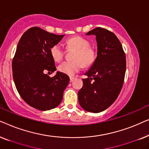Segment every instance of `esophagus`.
Segmentation results:
<instances>
[{
	"label": "esophagus",
	"mask_w": 149,
	"mask_h": 149,
	"mask_svg": "<svg viewBox=\"0 0 149 149\" xmlns=\"http://www.w3.org/2000/svg\"><path fill=\"white\" fill-rule=\"evenodd\" d=\"M74 77H70V82H72V81H74Z\"/></svg>",
	"instance_id": "1"
}]
</instances>
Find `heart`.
Returning <instances> with one entry per match:
<instances>
[{
  "instance_id": "obj_1",
  "label": "heart",
  "mask_w": 149,
  "mask_h": 149,
  "mask_svg": "<svg viewBox=\"0 0 149 149\" xmlns=\"http://www.w3.org/2000/svg\"><path fill=\"white\" fill-rule=\"evenodd\" d=\"M66 48L68 49H75L72 56V61H66L58 66V70L65 74L72 76L79 72L85 66H89L93 62L95 59V53L89 47L88 40L81 36H76L68 38L66 41ZM50 54L52 58L57 62L62 60L64 56V51L60 44H56L50 49Z\"/></svg>"
}]
</instances>
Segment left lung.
<instances>
[{
  "mask_svg": "<svg viewBox=\"0 0 149 149\" xmlns=\"http://www.w3.org/2000/svg\"><path fill=\"white\" fill-rule=\"evenodd\" d=\"M86 35H95L97 57L85 73L83 85L78 92L79 104L90 113H100L117 98L123 87L126 70L125 54L113 32L95 28Z\"/></svg>",
  "mask_w": 149,
  "mask_h": 149,
  "instance_id": "obj_1",
  "label": "left lung"
}]
</instances>
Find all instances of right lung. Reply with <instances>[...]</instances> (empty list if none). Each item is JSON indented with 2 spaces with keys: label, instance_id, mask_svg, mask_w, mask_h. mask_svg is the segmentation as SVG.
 <instances>
[{
  "label": "right lung",
  "instance_id": "add662e5",
  "mask_svg": "<svg viewBox=\"0 0 149 149\" xmlns=\"http://www.w3.org/2000/svg\"><path fill=\"white\" fill-rule=\"evenodd\" d=\"M64 36L33 27L24 32L17 44L12 62L16 89L28 104L40 111L58 107L70 81L68 75L59 71L53 77L45 74L56 70L50 49Z\"/></svg>",
  "mask_w": 149,
  "mask_h": 149
}]
</instances>
